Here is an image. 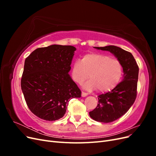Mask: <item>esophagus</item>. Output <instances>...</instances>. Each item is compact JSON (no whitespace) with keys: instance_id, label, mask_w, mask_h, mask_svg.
<instances>
[{"instance_id":"esophagus-1","label":"esophagus","mask_w":156,"mask_h":156,"mask_svg":"<svg viewBox=\"0 0 156 156\" xmlns=\"http://www.w3.org/2000/svg\"><path fill=\"white\" fill-rule=\"evenodd\" d=\"M81 96H82V97H86V96H88V93H87V92H82V93H81Z\"/></svg>"}]
</instances>
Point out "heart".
<instances>
[{
  "label": "heart",
  "mask_w": 156,
  "mask_h": 156,
  "mask_svg": "<svg viewBox=\"0 0 156 156\" xmlns=\"http://www.w3.org/2000/svg\"><path fill=\"white\" fill-rule=\"evenodd\" d=\"M122 66L119 60L100 53H89L81 60H75L72 68V77L79 84L88 78L87 89L105 92L110 91L120 82L122 76Z\"/></svg>",
  "instance_id": "1"
}]
</instances>
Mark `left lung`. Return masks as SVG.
Wrapping results in <instances>:
<instances>
[{
  "mask_svg": "<svg viewBox=\"0 0 156 156\" xmlns=\"http://www.w3.org/2000/svg\"><path fill=\"white\" fill-rule=\"evenodd\" d=\"M97 49L110 51L123 68V80L111 92L98 96L96 108L89 115L94 120L109 123L123 116L133 104L136 97L139 66L128 51L115 45L95 47Z\"/></svg>",
  "mask_w": 156,
  "mask_h": 156,
  "instance_id": "left-lung-1",
  "label": "left lung"
}]
</instances>
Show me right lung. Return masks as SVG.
<instances>
[{
    "instance_id": "1",
    "label": "right lung",
    "mask_w": 156,
    "mask_h": 156,
    "mask_svg": "<svg viewBox=\"0 0 156 156\" xmlns=\"http://www.w3.org/2000/svg\"><path fill=\"white\" fill-rule=\"evenodd\" d=\"M75 50L72 45H52L36 49L26 58L21 90L28 107L40 119H61L71 99L81 96L68 74Z\"/></svg>"
}]
</instances>
